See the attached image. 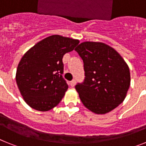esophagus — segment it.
I'll return each instance as SVG.
<instances>
[{
    "instance_id": "esophagus-1",
    "label": "esophagus",
    "mask_w": 146,
    "mask_h": 146,
    "mask_svg": "<svg viewBox=\"0 0 146 146\" xmlns=\"http://www.w3.org/2000/svg\"><path fill=\"white\" fill-rule=\"evenodd\" d=\"M75 83H76L75 80H72L70 82V86H72V87H74V85H75Z\"/></svg>"
}]
</instances>
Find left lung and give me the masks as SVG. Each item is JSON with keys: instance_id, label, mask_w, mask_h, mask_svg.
<instances>
[{"instance_id": "8db88e82", "label": "left lung", "mask_w": 146, "mask_h": 146, "mask_svg": "<svg viewBox=\"0 0 146 146\" xmlns=\"http://www.w3.org/2000/svg\"><path fill=\"white\" fill-rule=\"evenodd\" d=\"M75 50L84 64V81L75 86L80 99L93 113H109L126 97L130 86L128 65L116 50L102 42H82Z\"/></svg>"}]
</instances>
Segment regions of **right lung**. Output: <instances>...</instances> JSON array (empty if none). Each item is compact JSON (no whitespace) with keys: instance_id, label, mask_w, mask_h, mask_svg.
Returning a JSON list of instances; mask_svg holds the SVG:
<instances>
[{"instance_id":"add662e5","label":"right lung","mask_w":146,"mask_h":146,"mask_svg":"<svg viewBox=\"0 0 146 146\" xmlns=\"http://www.w3.org/2000/svg\"><path fill=\"white\" fill-rule=\"evenodd\" d=\"M79 44L77 39L52 35L35 44L18 64L16 82L31 108L48 111L57 106L69 86L62 76V59Z\"/></svg>"}]
</instances>
